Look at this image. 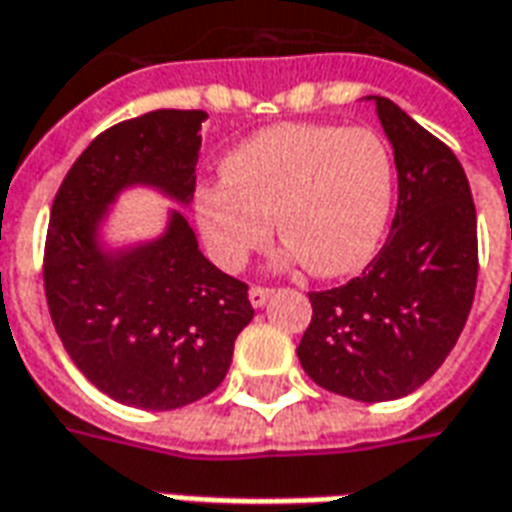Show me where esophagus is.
<instances>
[{
  "label": "esophagus",
  "instance_id": "obj_1",
  "mask_svg": "<svg viewBox=\"0 0 512 512\" xmlns=\"http://www.w3.org/2000/svg\"><path fill=\"white\" fill-rule=\"evenodd\" d=\"M270 295H273V289H267V286H250V306L253 308H262L267 300H270Z\"/></svg>",
  "mask_w": 512,
  "mask_h": 512
}]
</instances>
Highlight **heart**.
<instances>
[{
    "mask_svg": "<svg viewBox=\"0 0 512 512\" xmlns=\"http://www.w3.org/2000/svg\"><path fill=\"white\" fill-rule=\"evenodd\" d=\"M394 195L386 143L369 129L281 123L248 137L223 159V181L195 195L206 245L239 270L275 228L286 262L322 278L361 270L380 245Z\"/></svg>",
    "mask_w": 512,
    "mask_h": 512,
    "instance_id": "heart-1",
    "label": "heart"
}]
</instances>
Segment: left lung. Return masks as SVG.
I'll use <instances>...</instances> for the list:
<instances>
[{
  "mask_svg": "<svg viewBox=\"0 0 512 512\" xmlns=\"http://www.w3.org/2000/svg\"><path fill=\"white\" fill-rule=\"evenodd\" d=\"M397 165V212L380 253L353 281L308 292L300 366L358 402L400 400L444 364L477 289V212L452 148L372 96Z\"/></svg>",
  "mask_w": 512,
  "mask_h": 512,
  "instance_id": "obj_1",
  "label": "left lung"
}]
</instances>
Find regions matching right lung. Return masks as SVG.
<instances>
[{"label":"right lung","mask_w":512,"mask_h":512,"mask_svg":"<svg viewBox=\"0 0 512 512\" xmlns=\"http://www.w3.org/2000/svg\"><path fill=\"white\" fill-rule=\"evenodd\" d=\"M204 121V110H154L101 132L65 173L46 231L43 289L65 353L96 389L143 411L212 394L253 320L248 284L206 259L181 212L154 242L99 245L123 187L190 201Z\"/></svg>","instance_id":"right-lung-1"}]
</instances>
